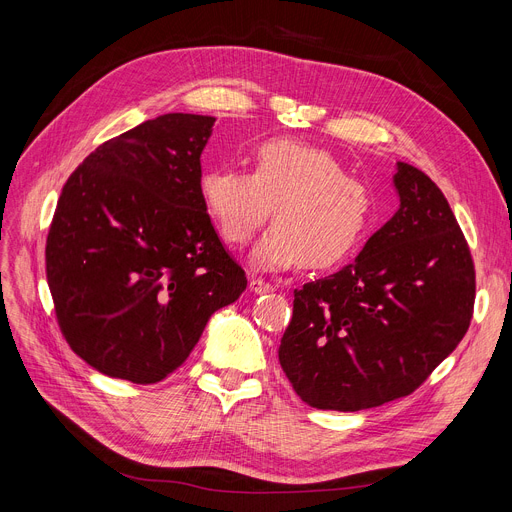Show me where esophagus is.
I'll return each instance as SVG.
<instances>
[{
    "label": "esophagus",
    "mask_w": 512,
    "mask_h": 512,
    "mask_svg": "<svg viewBox=\"0 0 512 512\" xmlns=\"http://www.w3.org/2000/svg\"><path fill=\"white\" fill-rule=\"evenodd\" d=\"M250 291H254V294H269V291H273L275 289V285H271V283H266L264 279H260V277H254V279H250Z\"/></svg>",
    "instance_id": "34e87169"
}]
</instances>
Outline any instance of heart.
Here are the masks:
<instances>
[{"instance_id":"obj_1","label":"heart","mask_w":512,"mask_h":512,"mask_svg":"<svg viewBox=\"0 0 512 512\" xmlns=\"http://www.w3.org/2000/svg\"><path fill=\"white\" fill-rule=\"evenodd\" d=\"M200 196L231 246L248 243L275 206V225L250 256L262 271L344 262L367 237L377 206L375 191L352 179L331 152L291 139L260 143L252 170L206 168Z\"/></svg>"}]
</instances>
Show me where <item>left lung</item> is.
<instances>
[{
  "label": "left lung",
  "mask_w": 512,
  "mask_h": 512,
  "mask_svg": "<svg viewBox=\"0 0 512 512\" xmlns=\"http://www.w3.org/2000/svg\"><path fill=\"white\" fill-rule=\"evenodd\" d=\"M400 208L356 260L294 291L279 362L312 408L356 412L404 398L465 337L475 266L423 170L396 162Z\"/></svg>",
  "instance_id": "8db88e82"
}]
</instances>
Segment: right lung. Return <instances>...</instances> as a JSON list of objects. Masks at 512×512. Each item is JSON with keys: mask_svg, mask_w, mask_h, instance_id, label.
<instances>
[{"mask_svg": "<svg viewBox=\"0 0 512 512\" xmlns=\"http://www.w3.org/2000/svg\"><path fill=\"white\" fill-rule=\"evenodd\" d=\"M214 120H145L91 152L62 189L47 285L68 346L108 377L162 381L248 285L200 196Z\"/></svg>", "mask_w": 512, "mask_h": 512, "instance_id": "add662e5", "label": "right lung"}]
</instances>
